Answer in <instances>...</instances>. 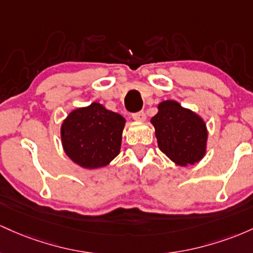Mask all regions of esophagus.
Returning <instances> with one entry per match:
<instances>
[{"label":"esophagus","mask_w":253,"mask_h":253,"mask_svg":"<svg viewBox=\"0 0 253 253\" xmlns=\"http://www.w3.org/2000/svg\"><path fill=\"white\" fill-rule=\"evenodd\" d=\"M132 118H134L135 121L142 122V121H144V119H146V113H144V111L132 113Z\"/></svg>","instance_id":"esophagus-1"}]
</instances>
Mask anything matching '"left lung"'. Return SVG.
<instances>
[{
    "mask_svg": "<svg viewBox=\"0 0 253 253\" xmlns=\"http://www.w3.org/2000/svg\"><path fill=\"white\" fill-rule=\"evenodd\" d=\"M152 124L159 148L178 165H192L206 154V124L202 118L177 101L166 100L159 105V112L152 118Z\"/></svg>",
    "mask_w": 253,
    "mask_h": 253,
    "instance_id": "left-lung-1",
    "label": "left lung"
}]
</instances>
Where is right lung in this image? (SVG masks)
Instances as JSON below:
<instances>
[{
    "mask_svg": "<svg viewBox=\"0 0 253 253\" xmlns=\"http://www.w3.org/2000/svg\"><path fill=\"white\" fill-rule=\"evenodd\" d=\"M126 119L98 103L74 110L61 127L63 148L84 169L106 166L119 154Z\"/></svg>",
    "mask_w": 253,
    "mask_h": 253,
    "instance_id": "obj_1",
    "label": "right lung"
}]
</instances>
